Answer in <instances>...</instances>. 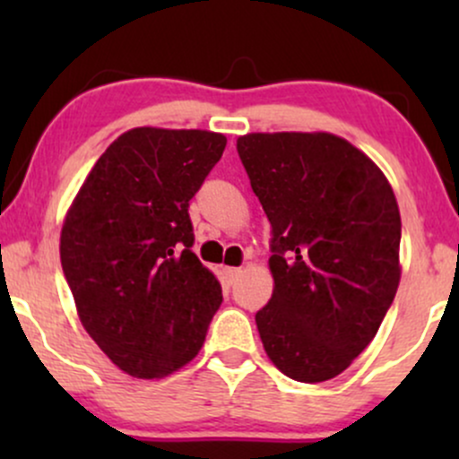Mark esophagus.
Segmentation results:
<instances>
[{
	"label": "esophagus",
	"instance_id": "34e87169",
	"mask_svg": "<svg viewBox=\"0 0 459 459\" xmlns=\"http://www.w3.org/2000/svg\"><path fill=\"white\" fill-rule=\"evenodd\" d=\"M239 273H241L239 267H224V276L229 278V282H235L237 278H239Z\"/></svg>",
	"mask_w": 459,
	"mask_h": 459
}]
</instances>
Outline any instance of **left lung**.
Returning <instances> with one entry per match:
<instances>
[{
	"label": "left lung",
	"mask_w": 459,
	"mask_h": 459,
	"mask_svg": "<svg viewBox=\"0 0 459 459\" xmlns=\"http://www.w3.org/2000/svg\"><path fill=\"white\" fill-rule=\"evenodd\" d=\"M237 152L273 235V293L256 313L263 347L291 380H332L371 343L397 293L402 215L391 183L325 131L246 134Z\"/></svg>",
	"instance_id": "left-lung-1"
}]
</instances>
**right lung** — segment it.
I'll return each mask as SVG.
<instances>
[{"instance_id":"add662e5","label":"right lung","mask_w":459,"mask_h":459,"mask_svg":"<svg viewBox=\"0 0 459 459\" xmlns=\"http://www.w3.org/2000/svg\"><path fill=\"white\" fill-rule=\"evenodd\" d=\"M224 146L215 131L129 129L68 207L60 261L79 321L131 377L160 380L194 360L222 304L192 252L187 207Z\"/></svg>"}]
</instances>
